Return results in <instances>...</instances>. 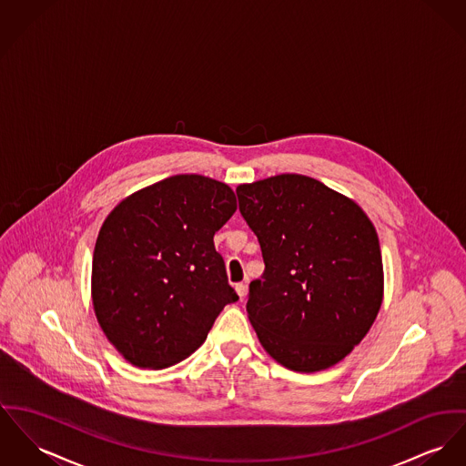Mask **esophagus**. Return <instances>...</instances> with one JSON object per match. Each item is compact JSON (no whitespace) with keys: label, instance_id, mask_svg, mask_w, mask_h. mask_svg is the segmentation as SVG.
<instances>
[{"label":"esophagus","instance_id":"1","mask_svg":"<svg viewBox=\"0 0 466 466\" xmlns=\"http://www.w3.org/2000/svg\"><path fill=\"white\" fill-rule=\"evenodd\" d=\"M236 294L239 296V299H243L245 296H247V290H248V287H247V284H236Z\"/></svg>","mask_w":466,"mask_h":466}]
</instances>
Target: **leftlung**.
Returning <instances> with one entry per match:
<instances>
[{"label": "left lung", "instance_id": "obj_1", "mask_svg": "<svg viewBox=\"0 0 466 466\" xmlns=\"http://www.w3.org/2000/svg\"><path fill=\"white\" fill-rule=\"evenodd\" d=\"M239 211L258 239L264 275L247 312L260 346L294 372L346 359L383 303V260L355 200L307 176L239 184Z\"/></svg>", "mask_w": 466, "mask_h": 466}]
</instances>
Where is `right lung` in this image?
Here are the masks:
<instances>
[{
    "label": "right lung",
    "mask_w": 466,
    "mask_h": 466,
    "mask_svg": "<svg viewBox=\"0 0 466 466\" xmlns=\"http://www.w3.org/2000/svg\"><path fill=\"white\" fill-rule=\"evenodd\" d=\"M236 209L225 182L180 174L131 193L106 216L92 260V305L131 365L167 369L187 359L238 299L213 241Z\"/></svg>",
    "instance_id": "add662e5"
}]
</instances>
